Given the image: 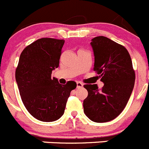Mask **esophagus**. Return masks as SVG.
I'll use <instances>...</instances> for the list:
<instances>
[{
	"label": "esophagus",
	"instance_id": "1",
	"mask_svg": "<svg viewBox=\"0 0 149 149\" xmlns=\"http://www.w3.org/2000/svg\"><path fill=\"white\" fill-rule=\"evenodd\" d=\"M83 84L82 83H80V82H77V88H83Z\"/></svg>",
	"mask_w": 149,
	"mask_h": 149
}]
</instances>
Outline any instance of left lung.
Instances as JSON below:
<instances>
[{
	"instance_id": "8db88e82",
	"label": "left lung",
	"mask_w": 149,
	"mask_h": 149,
	"mask_svg": "<svg viewBox=\"0 0 149 149\" xmlns=\"http://www.w3.org/2000/svg\"><path fill=\"white\" fill-rule=\"evenodd\" d=\"M94 55L93 71L104 86L85 85L88 97L83 101L84 113L92 121L103 123L116 118L127 105L135 80L131 57L122 45L104 36L91 39Z\"/></svg>"
}]
</instances>
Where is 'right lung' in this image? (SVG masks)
Wrapping results in <instances>:
<instances>
[{"instance_id":"add662e5","label":"right lung","mask_w":149,"mask_h":149,"mask_svg":"<svg viewBox=\"0 0 149 149\" xmlns=\"http://www.w3.org/2000/svg\"><path fill=\"white\" fill-rule=\"evenodd\" d=\"M63 39L42 38L23 49L15 72L21 99L30 114L44 122L59 119L64 113L75 82L65 85L51 78L52 72L59 66Z\"/></svg>"}]
</instances>
